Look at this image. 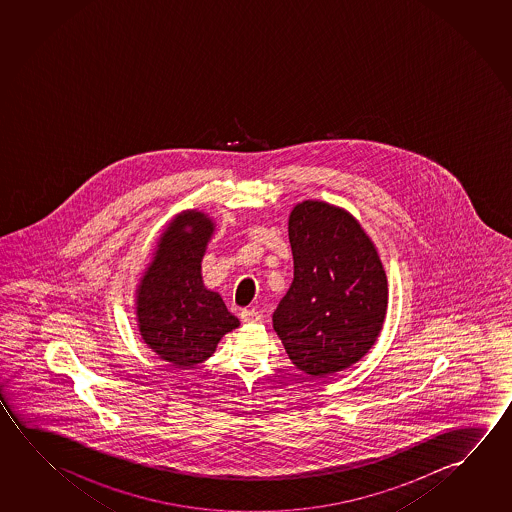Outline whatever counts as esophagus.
<instances>
[{
    "label": "esophagus",
    "mask_w": 512,
    "mask_h": 512,
    "mask_svg": "<svg viewBox=\"0 0 512 512\" xmlns=\"http://www.w3.org/2000/svg\"><path fill=\"white\" fill-rule=\"evenodd\" d=\"M262 318H264V316H262V312H259V310L250 309L241 312V321H243V323H260Z\"/></svg>",
    "instance_id": "obj_1"
}]
</instances>
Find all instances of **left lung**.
<instances>
[{"instance_id": "obj_1", "label": "left lung", "mask_w": 512, "mask_h": 512, "mask_svg": "<svg viewBox=\"0 0 512 512\" xmlns=\"http://www.w3.org/2000/svg\"><path fill=\"white\" fill-rule=\"evenodd\" d=\"M294 278L273 328L294 366L323 378L361 361L386 319V269L377 246L343 207L319 200L289 214Z\"/></svg>"}]
</instances>
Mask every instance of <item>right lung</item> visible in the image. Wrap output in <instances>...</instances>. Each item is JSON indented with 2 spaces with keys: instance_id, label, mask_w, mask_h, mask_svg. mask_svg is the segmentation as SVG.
<instances>
[{
  "instance_id": "add662e5",
  "label": "right lung",
  "mask_w": 512,
  "mask_h": 512,
  "mask_svg": "<svg viewBox=\"0 0 512 512\" xmlns=\"http://www.w3.org/2000/svg\"><path fill=\"white\" fill-rule=\"evenodd\" d=\"M216 221L187 209L169 219L135 289V319L143 343L175 368H193L239 327L218 293L203 284L202 260Z\"/></svg>"
}]
</instances>
